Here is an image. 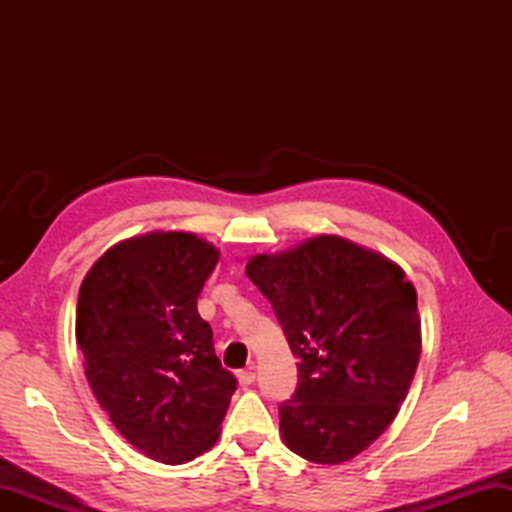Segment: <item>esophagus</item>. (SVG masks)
I'll list each match as a JSON object with an SVG mask.
<instances>
[{
  "label": "esophagus",
  "instance_id": "34e87169",
  "mask_svg": "<svg viewBox=\"0 0 512 512\" xmlns=\"http://www.w3.org/2000/svg\"><path fill=\"white\" fill-rule=\"evenodd\" d=\"M237 380H239V385H242V387L253 385V383H255V372H253V369H246V372H239V374H237Z\"/></svg>",
  "mask_w": 512,
  "mask_h": 512
}]
</instances>
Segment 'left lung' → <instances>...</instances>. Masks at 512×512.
<instances>
[{
	"label": "left lung",
	"mask_w": 512,
	"mask_h": 512,
	"mask_svg": "<svg viewBox=\"0 0 512 512\" xmlns=\"http://www.w3.org/2000/svg\"><path fill=\"white\" fill-rule=\"evenodd\" d=\"M273 303L299 387L279 409L286 447L314 464H343L383 436L420 361L418 295L405 270L341 235H317L248 259Z\"/></svg>",
	"instance_id": "left-lung-1"
}]
</instances>
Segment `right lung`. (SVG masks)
Masks as SVG:
<instances>
[{"mask_svg":"<svg viewBox=\"0 0 512 512\" xmlns=\"http://www.w3.org/2000/svg\"><path fill=\"white\" fill-rule=\"evenodd\" d=\"M217 259L195 233L151 231L107 248L79 290L76 343L94 396L121 436L162 464L213 447L237 387L198 314Z\"/></svg>","mask_w":512,"mask_h":512,"instance_id":"right-lung-1","label":"right lung"}]
</instances>
